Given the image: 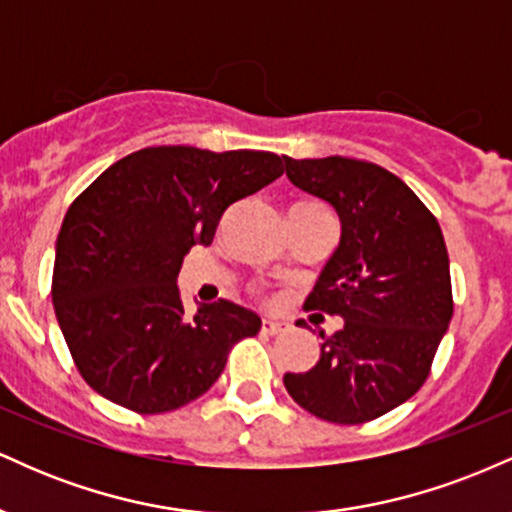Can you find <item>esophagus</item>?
Here are the masks:
<instances>
[{
    "instance_id": "esophagus-1",
    "label": "esophagus",
    "mask_w": 512,
    "mask_h": 512,
    "mask_svg": "<svg viewBox=\"0 0 512 512\" xmlns=\"http://www.w3.org/2000/svg\"><path fill=\"white\" fill-rule=\"evenodd\" d=\"M260 330H262V334H279L281 330H284V325L276 320H262Z\"/></svg>"
}]
</instances>
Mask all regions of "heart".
<instances>
[{"instance_id":"obj_1","label":"heart","mask_w":512,"mask_h":512,"mask_svg":"<svg viewBox=\"0 0 512 512\" xmlns=\"http://www.w3.org/2000/svg\"><path fill=\"white\" fill-rule=\"evenodd\" d=\"M289 211H305V214H313V211H325L320 202H315V199H298V202L291 204Z\"/></svg>"}]
</instances>
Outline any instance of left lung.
I'll return each instance as SVG.
<instances>
[{"label": "left lung", "mask_w": 512, "mask_h": 512, "mask_svg": "<svg viewBox=\"0 0 512 512\" xmlns=\"http://www.w3.org/2000/svg\"><path fill=\"white\" fill-rule=\"evenodd\" d=\"M296 187L342 219L339 248L303 308L344 317L320 361L286 373L289 395L332 424H366L419 392L452 317L450 260L436 216L397 175L346 156H284Z\"/></svg>", "instance_id": "left-lung-1"}]
</instances>
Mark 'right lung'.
Returning a JSON list of instances; mask_svg holds the SVG:
<instances>
[{
    "label": "right lung",
    "mask_w": 512,
    "mask_h": 512,
    "mask_svg": "<svg viewBox=\"0 0 512 512\" xmlns=\"http://www.w3.org/2000/svg\"><path fill=\"white\" fill-rule=\"evenodd\" d=\"M281 173L272 151L146 146L74 199L52 303L98 395L137 414L180 409L219 380L233 344L260 332V317L226 298L187 317L175 279L185 252L214 240L223 211Z\"/></svg>",
    "instance_id": "right-lung-1"
}]
</instances>
